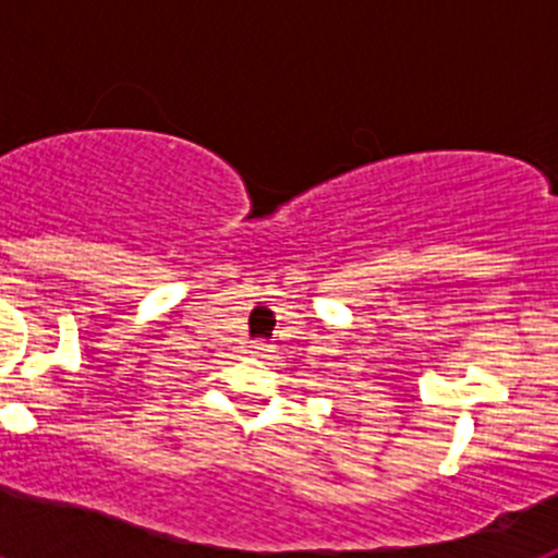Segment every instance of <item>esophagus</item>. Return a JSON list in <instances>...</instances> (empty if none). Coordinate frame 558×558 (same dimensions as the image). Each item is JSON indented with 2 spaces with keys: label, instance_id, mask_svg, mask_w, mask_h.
Wrapping results in <instances>:
<instances>
[{
  "label": "esophagus",
  "instance_id": "1",
  "mask_svg": "<svg viewBox=\"0 0 558 558\" xmlns=\"http://www.w3.org/2000/svg\"><path fill=\"white\" fill-rule=\"evenodd\" d=\"M251 352H254V354H265V352H268V347H265V343H259V340H256L254 347H251Z\"/></svg>",
  "mask_w": 558,
  "mask_h": 558
}]
</instances>
